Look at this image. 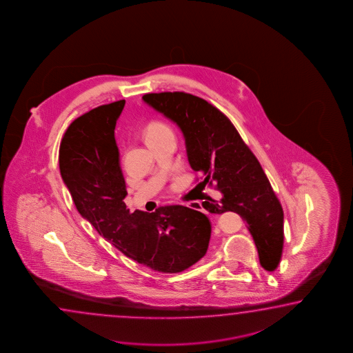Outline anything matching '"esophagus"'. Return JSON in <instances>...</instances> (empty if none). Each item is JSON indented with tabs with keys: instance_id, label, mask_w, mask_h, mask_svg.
I'll use <instances>...</instances> for the list:
<instances>
[{
	"instance_id": "1",
	"label": "esophagus",
	"mask_w": 353,
	"mask_h": 353,
	"mask_svg": "<svg viewBox=\"0 0 353 353\" xmlns=\"http://www.w3.org/2000/svg\"><path fill=\"white\" fill-rule=\"evenodd\" d=\"M187 207L194 209V210H203L201 201H190V203H188Z\"/></svg>"
}]
</instances>
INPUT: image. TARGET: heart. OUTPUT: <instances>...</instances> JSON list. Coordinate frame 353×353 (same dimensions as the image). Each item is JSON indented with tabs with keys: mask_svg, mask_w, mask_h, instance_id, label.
Segmentation results:
<instances>
[{
	"mask_svg": "<svg viewBox=\"0 0 353 353\" xmlns=\"http://www.w3.org/2000/svg\"><path fill=\"white\" fill-rule=\"evenodd\" d=\"M169 134H173V130L164 121L155 120V121L149 123L146 126L145 138L148 143H152L154 140H158V139L163 138V137L169 135Z\"/></svg>",
	"mask_w": 353,
	"mask_h": 353,
	"instance_id": "obj_1",
	"label": "heart"
}]
</instances>
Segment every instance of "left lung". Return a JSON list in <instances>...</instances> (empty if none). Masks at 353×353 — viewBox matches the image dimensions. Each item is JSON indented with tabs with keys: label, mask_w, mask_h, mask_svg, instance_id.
I'll list each match as a JSON object with an SVG mask.
<instances>
[{
	"label": "left lung",
	"mask_w": 353,
	"mask_h": 353,
	"mask_svg": "<svg viewBox=\"0 0 353 353\" xmlns=\"http://www.w3.org/2000/svg\"><path fill=\"white\" fill-rule=\"evenodd\" d=\"M143 100L179 126L188 160L204 184L215 181L219 201H203L209 213L234 212L247 223L264 270H276L283 249V209L262 166L221 110L187 92L145 94Z\"/></svg>",
	"instance_id": "1"
}]
</instances>
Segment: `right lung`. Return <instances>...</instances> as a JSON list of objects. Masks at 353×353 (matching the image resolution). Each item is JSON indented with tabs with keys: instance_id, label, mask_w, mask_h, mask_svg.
Masks as SVG:
<instances>
[{
	"instance_id": "add662e5",
	"label": "right lung",
	"mask_w": 353,
	"mask_h": 353,
	"mask_svg": "<svg viewBox=\"0 0 353 353\" xmlns=\"http://www.w3.org/2000/svg\"><path fill=\"white\" fill-rule=\"evenodd\" d=\"M125 100L75 119L63 134L59 164L77 212L125 256L161 273H179L205 256L207 215L183 205L130 213L114 130Z\"/></svg>"
}]
</instances>
